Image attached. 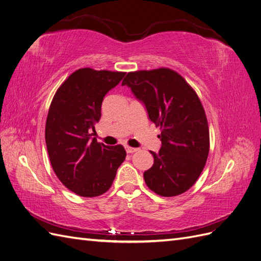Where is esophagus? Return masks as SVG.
I'll list each match as a JSON object with an SVG mask.
<instances>
[{
  "instance_id": "34e87169",
  "label": "esophagus",
  "mask_w": 261,
  "mask_h": 261,
  "mask_svg": "<svg viewBox=\"0 0 261 261\" xmlns=\"http://www.w3.org/2000/svg\"><path fill=\"white\" fill-rule=\"evenodd\" d=\"M125 150H126V152H127V153H133V152H136L138 149H137V148H133V147L126 146V147H125Z\"/></svg>"
}]
</instances>
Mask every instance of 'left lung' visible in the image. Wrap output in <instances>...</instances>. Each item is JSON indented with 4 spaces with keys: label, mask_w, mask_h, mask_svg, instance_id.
<instances>
[{
    "label": "left lung",
    "mask_w": 261,
    "mask_h": 261,
    "mask_svg": "<svg viewBox=\"0 0 261 261\" xmlns=\"http://www.w3.org/2000/svg\"><path fill=\"white\" fill-rule=\"evenodd\" d=\"M122 85L161 128V148L150 151L153 165L144 173L147 186L163 197L185 193L198 179L209 153L208 121L198 96L178 73L163 67L130 72Z\"/></svg>",
    "instance_id": "8db88e82"
}]
</instances>
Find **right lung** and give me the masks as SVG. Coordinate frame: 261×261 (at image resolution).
<instances>
[{
	"mask_svg": "<svg viewBox=\"0 0 261 261\" xmlns=\"http://www.w3.org/2000/svg\"><path fill=\"white\" fill-rule=\"evenodd\" d=\"M125 73L77 69L55 92L45 123V144L55 174L69 191L97 197L111 187L126 151L92 138L106 94Z\"/></svg>",
	"mask_w": 261,
	"mask_h": 261,
	"instance_id": "add662e5",
	"label": "right lung"
}]
</instances>
